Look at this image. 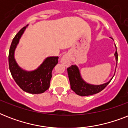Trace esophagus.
Returning a JSON list of instances; mask_svg holds the SVG:
<instances>
[{
    "instance_id": "1",
    "label": "esophagus",
    "mask_w": 128,
    "mask_h": 128,
    "mask_svg": "<svg viewBox=\"0 0 128 128\" xmlns=\"http://www.w3.org/2000/svg\"><path fill=\"white\" fill-rule=\"evenodd\" d=\"M60 62L62 64L65 65L66 66H69L70 65V57L68 54H64V56H62Z\"/></svg>"
}]
</instances>
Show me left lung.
<instances>
[{"mask_svg":"<svg viewBox=\"0 0 128 128\" xmlns=\"http://www.w3.org/2000/svg\"><path fill=\"white\" fill-rule=\"evenodd\" d=\"M116 59L118 63V55L117 49L115 52ZM68 70V74L69 80L70 83V88L73 91L79 96H90L97 94L102 90H103L108 84H109L111 80L108 82H106L105 84L102 85H91V84H87L82 80L80 76V72L78 70V67L76 65H72L69 68H67Z\"/></svg>","mask_w":128,"mask_h":128,"instance_id":"1","label":"left lung"}]
</instances>
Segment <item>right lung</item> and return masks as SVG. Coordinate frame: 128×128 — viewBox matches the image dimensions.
Instances as JSON below:
<instances>
[{
	"label": "right lung",
	"instance_id": "1",
	"mask_svg": "<svg viewBox=\"0 0 128 128\" xmlns=\"http://www.w3.org/2000/svg\"><path fill=\"white\" fill-rule=\"evenodd\" d=\"M27 26L20 30L11 43L8 54L9 69L16 83L22 90L30 94H42L50 87L52 71L58 64V57H48L38 69L32 72H26L21 69L15 61L14 52Z\"/></svg>",
	"mask_w": 128,
	"mask_h": 128
}]
</instances>
